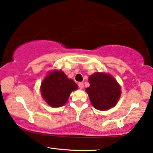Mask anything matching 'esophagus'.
<instances>
[{
  "label": "esophagus",
  "instance_id": "obj_1",
  "mask_svg": "<svg viewBox=\"0 0 153 153\" xmlns=\"http://www.w3.org/2000/svg\"><path fill=\"white\" fill-rule=\"evenodd\" d=\"M78 86L80 88H84V83H83V82L78 83Z\"/></svg>",
  "mask_w": 153,
  "mask_h": 153
}]
</instances>
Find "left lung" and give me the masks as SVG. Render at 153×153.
Masks as SVG:
<instances>
[{
    "label": "left lung",
    "instance_id": "obj_1",
    "mask_svg": "<svg viewBox=\"0 0 153 153\" xmlns=\"http://www.w3.org/2000/svg\"><path fill=\"white\" fill-rule=\"evenodd\" d=\"M89 87L86 88L95 108L105 111L116 104L120 96V86L111 75L97 72L88 78Z\"/></svg>",
    "mask_w": 153,
    "mask_h": 153
}]
</instances>
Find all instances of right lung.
<instances>
[{"mask_svg":"<svg viewBox=\"0 0 153 153\" xmlns=\"http://www.w3.org/2000/svg\"><path fill=\"white\" fill-rule=\"evenodd\" d=\"M77 84L68 79L63 71H54L45 78L41 84L42 97L52 107L62 106L67 102L71 92L77 89Z\"/></svg>","mask_w":153,"mask_h":153,"instance_id":"right-lung-1","label":"right lung"}]
</instances>
